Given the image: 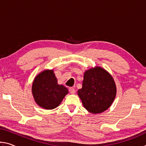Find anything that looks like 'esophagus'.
Returning a JSON list of instances; mask_svg holds the SVG:
<instances>
[{
    "label": "esophagus",
    "instance_id": "34e87169",
    "mask_svg": "<svg viewBox=\"0 0 146 146\" xmlns=\"http://www.w3.org/2000/svg\"><path fill=\"white\" fill-rule=\"evenodd\" d=\"M69 91H70V93L71 94H75V90L73 88H70V90H69Z\"/></svg>",
    "mask_w": 146,
    "mask_h": 146
}]
</instances>
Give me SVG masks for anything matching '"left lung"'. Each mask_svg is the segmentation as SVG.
<instances>
[{
  "label": "left lung",
  "mask_w": 146,
  "mask_h": 146,
  "mask_svg": "<svg viewBox=\"0 0 146 146\" xmlns=\"http://www.w3.org/2000/svg\"><path fill=\"white\" fill-rule=\"evenodd\" d=\"M117 93V88L111 75L100 67L85 71L82 88L78 95L84 107L91 113H100L112 104Z\"/></svg>",
  "instance_id": "8db88e82"
}]
</instances>
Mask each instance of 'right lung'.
Listing matches in <instances>:
<instances>
[{
  "instance_id": "obj_1",
  "label": "right lung",
  "mask_w": 146,
  "mask_h": 146,
  "mask_svg": "<svg viewBox=\"0 0 146 146\" xmlns=\"http://www.w3.org/2000/svg\"><path fill=\"white\" fill-rule=\"evenodd\" d=\"M31 90L36 103L46 110L58 107L68 93L65 86L58 84L53 70L39 73L34 79Z\"/></svg>"
}]
</instances>
